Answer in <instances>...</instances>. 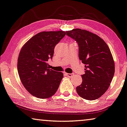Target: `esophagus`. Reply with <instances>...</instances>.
I'll list each match as a JSON object with an SVG mask.
<instances>
[{"instance_id": "1", "label": "esophagus", "mask_w": 127, "mask_h": 127, "mask_svg": "<svg viewBox=\"0 0 127 127\" xmlns=\"http://www.w3.org/2000/svg\"><path fill=\"white\" fill-rule=\"evenodd\" d=\"M66 75L67 76H68V77H71V76H72V75H73V74H69V73H65Z\"/></svg>"}]
</instances>
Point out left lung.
<instances>
[{"label": "left lung", "mask_w": 127, "mask_h": 127, "mask_svg": "<svg viewBox=\"0 0 127 127\" xmlns=\"http://www.w3.org/2000/svg\"><path fill=\"white\" fill-rule=\"evenodd\" d=\"M66 32L78 43L79 60L85 64L83 82L76 92L84 99H98L109 88L115 72L110 50L102 39L88 31L75 29Z\"/></svg>", "instance_id": "1"}]
</instances>
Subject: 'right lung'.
<instances>
[{"instance_id": "add662e5", "label": "right lung", "mask_w": 127, "mask_h": 127, "mask_svg": "<svg viewBox=\"0 0 127 127\" xmlns=\"http://www.w3.org/2000/svg\"><path fill=\"white\" fill-rule=\"evenodd\" d=\"M64 31L43 32L34 35L21 49L17 62L20 80L28 92L39 98L55 94L64 77L61 72L49 68L56 44L65 36Z\"/></svg>"}]
</instances>
